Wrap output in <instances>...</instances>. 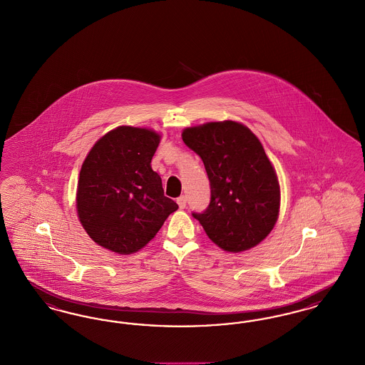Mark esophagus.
Masks as SVG:
<instances>
[{
	"label": "esophagus",
	"mask_w": 365,
	"mask_h": 365,
	"mask_svg": "<svg viewBox=\"0 0 365 365\" xmlns=\"http://www.w3.org/2000/svg\"><path fill=\"white\" fill-rule=\"evenodd\" d=\"M176 202H178V205H179V208L185 209L186 208V197L185 195H180L178 200H176Z\"/></svg>",
	"instance_id": "obj_1"
}]
</instances>
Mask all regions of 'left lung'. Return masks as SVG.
Masks as SVG:
<instances>
[{"label":"left lung","mask_w":365,"mask_h":365,"mask_svg":"<svg viewBox=\"0 0 365 365\" xmlns=\"http://www.w3.org/2000/svg\"><path fill=\"white\" fill-rule=\"evenodd\" d=\"M182 139L210 182L208 208L192 213L209 240L232 253L265 240L278 220L280 189L259 138L242 123L225 120L187 127Z\"/></svg>","instance_id":"1"}]
</instances>
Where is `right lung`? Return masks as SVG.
<instances>
[{
	"instance_id": "right-lung-1",
	"label": "right lung",
	"mask_w": 365,
	"mask_h": 365,
	"mask_svg": "<svg viewBox=\"0 0 365 365\" xmlns=\"http://www.w3.org/2000/svg\"><path fill=\"white\" fill-rule=\"evenodd\" d=\"M158 143L153 130L120 125L98 139L82 164L79 220L94 242L118 255L138 252L178 209L150 165Z\"/></svg>"
}]
</instances>
